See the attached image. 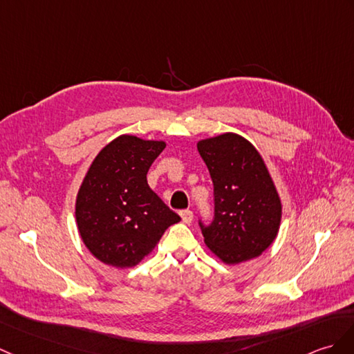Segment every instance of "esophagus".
Listing matches in <instances>:
<instances>
[{
	"label": "esophagus",
	"mask_w": 354,
	"mask_h": 354,
	"mask_svg": "<svg viewBox=\"0 0 354 354\" xmlns=\"http://www.w3.org/2000/svg\"><path fill=\"white\" fill-rule=\"evenodd\" d=\"M180 218L185 225H190L193 221V212L190 209H185V211H180Z\"/></svg>",
	"instance_id": "obj_1"
}]
</instances>
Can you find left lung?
Here are the masks:
<instances>
[{"label": "left lung", "instance_id": "1", "mask_svg": "<svg viewBox=\"0 0 354 354\" xmlns=\"http://www.w3.org/2000/svg\"><path fill=\"white\" fill-rule=\"evenodd\" d=\"M214 185L216 218L203 241L227 266L258 258L279 234L282 202L270 171L249 140L223 133L197 142Z\"/></svg>", "mask_w": 354, "mask_h": 354}]
</instances>
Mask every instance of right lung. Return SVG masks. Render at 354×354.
Returning a JSON list of instances; mask_svg holds the SVG:
<instances>
[{
	"mask_svg": "<svg viewBox=\"0 0 354 354\" xmlns=\"http://www.w3.org/2000/svg\"><path fill=\"white\" fill-rule=\"evenodd\" d=\"M164 147L162 140L123 134L90 164L77 193L75 220L87 250L104 264L136 267L180 221L147 185V170Z\"/></svg>",
	"mask_w": 354,
	"mask_h": 354,
	"instance_id": "add662e5",
	"label": "right lung"
}]
</instances>
